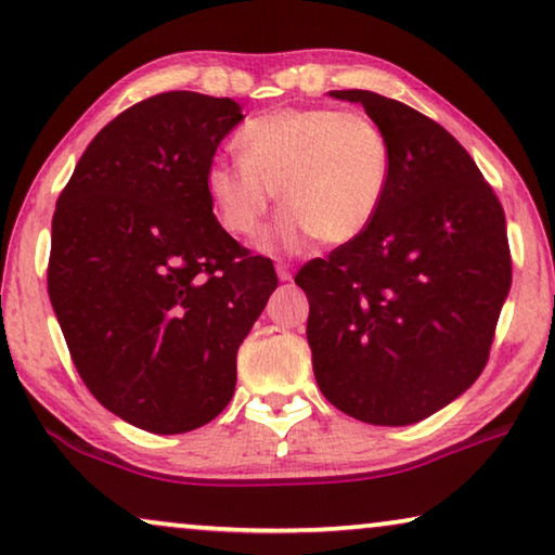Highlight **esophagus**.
Instances as JSON below:
<instances>
[{
    "mask_svg": "<svg viewBox=\"0 0 555 555\" xmlns=\"http://www.w3.org/2000/svg\"><path fill=\"white\" fill-rule=\"evenodd\" d=\"M275 270H278V278L283 280V283H291V280H293V270H291V264H283V262H280Z\"/></svg>",
    "mask_w": 555,
    "mask_h": 555,
    "instance_id": "34e87169",
    "label": "esophagus"
}]
</instances>
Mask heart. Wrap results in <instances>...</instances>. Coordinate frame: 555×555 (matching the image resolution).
I'll return each mask as SVG.
<instances>
[{"label":"heart","instance_id":"obj_1","mask_svg":"<svg viewBox=\"0 0 555 555\" xmlns=\"http://www.w3.org/2000/svg\"><path fill=\"white\" fill-rule=\"evenodd\" d=\"M240 159H215L205 184L230 235L255 237L275 195L285 215L270 245L295 247L308 235L345 245L380 212L390 184V142L375 119L356 112L280 109L237 132Z\"/></svg>","mask_w":555,"mask_h":555}]
</instances>
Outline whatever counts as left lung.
I'll return each instance as SVG.
<instances>
[{
    "label": "left lung",
    "instance_id": "obj_1",
    "mask_svg": "<svg viewBox=\"0 0 555 555\" xmlns=\"http://www.w3.org/2000/svg\"><path fill=\"white\" fill-rule=\"evenodd\" d=\"M331 98L360 102L380 125L392 172L371 228L295 275L310 302L312 371L337 411L411 425L483 373L511 291L505 215L430 117L367 90Z\"/></svg>",
    "mask_w": 555,
    "mask_h": 555
}]
</instances>
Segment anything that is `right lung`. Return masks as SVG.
<instances>
[{
	"instance_id": "1",
	"label": "right lung",
	"mask_w": 555,
	"mask_h": 555,
	"mask_svg": "<svg viewBox=\"0 0 555 555\" xmlns=\"http://www.w3.org/2000/svg\"><path fill=\"white\" fill-rule=\"evenodd\" d=\"M243 119L230 98L163 92L102 127L52 218L47 291L100 403L175 436L218 417L237 348L278 287L212 215L205 175Z\"/></svg>"
}]
</instances>
